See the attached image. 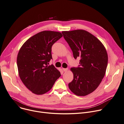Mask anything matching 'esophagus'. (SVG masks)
I'll return each mask as SVG.
<instances>
[{"label":"esophagus","instance_id":"obj_1","mask_svg":"<svg viewBox=\"0 0 124 124\" xmlns=\"http://www.w3.org/2000/svg\"><path fill=\"white\" fill-rule=\"evenodd\" d=\"M62 70L64 72H66L68 70V68H62Z\"/></svg>","mask_w":124,"mask_h":124}]
</instances>
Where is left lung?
I'll list each match as a JSON object with an SVG mask.
<instances>
[{"label": "left lung", "mask_w": 124, "mask_h": 124, "mask_svg": "<svg viewBox=\"0 0 124 124\" xmlns=\"http://www.w3.org/2000/svg\"><path fill=\"white\" fill-rule=\"evenodd\" d=\"M75 59L80 57L79 66L73 67V80L68 86L77 96L93 92L101 83L108 64V55L101 41L84 30L62 31Z\"/></svg>", "instance_id": "left-lung-1"}]
</instances>
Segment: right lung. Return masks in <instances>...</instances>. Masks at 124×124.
<instances>
[{
    "label": "right lung",
    "instance_id": "right-lung-1",
    "mask_svg": "<svg viewBox=\"0 0 124 124\" xmlns=\"http://www.w3.org/2000/svg\"><path fill=\"white\" fill-rule=\"evenodd\" d=\"M62 36L59 32L41 31L29 38L20 49L17 58L19 75L33 93H47L61 76L53 65L48 64L52 59V45Z\"/></svg>",
    "mask_w": 124,
    "mask_h": 124
}]
</instances>
